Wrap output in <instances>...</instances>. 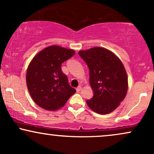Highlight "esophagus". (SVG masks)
I'll list each match as a JSON object with an SVG mask.
<instances>
[{
    "instance_id": "obj_1",
    "label": "esophagus",
    "mask_w": 154,
    "mask_h": 154,
    "mask_svg": "<svg viewBox=\"0 0 154 154\" xmlns=\"http://www.w3.org/2000/svg\"><path fill=\"white\" fill-rule=\"evenodd\" d=\"M82 90V87H81L80 85H79L78 87H77V88H76V91H77V92H79Z\"/></svg>"
}]
</instances>
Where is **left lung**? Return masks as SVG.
Returning a JSON list of instances; mask_svg holds the SVG:
<instances>
[{
  "mask_svg": "<svg viewBox=\"0 0 154 154\" xmlns=\"http://www.w3.org/2000/svg\"><path fill=\"white\" fill-rule=\"evenodd\" d=\"M90 72L93 96L86 103L100 114L112 112L119 106L128 91V75L123 63L114 53L100 47L79 51Z\"/></svg>",
  "mask_w": 154,
  "mask_h": 154,
  "instance_id": "1",
  "label": "left lung"
}]
</instances>
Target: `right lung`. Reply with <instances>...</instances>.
I'll return each instance as SVG.
<instances>
[{
	"mask_svg": "<svg viewBox=\"0 0 154 154\" xmlns=\"http://www.w3.org/2000/svg\"><path fill=\"white\" fill-rule=\"evenodd\" d=\"M71 49L51 45L33 58L26 71V86L37 105L48 111L63 107L76 91L61 71V63L75 55Z\"/></svg>",
	"mask_w": 154,
	"mask_h": 154,
	"instance_id": "add662e5",
	"label": "right lung"
}]
</instances>
